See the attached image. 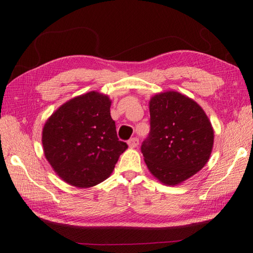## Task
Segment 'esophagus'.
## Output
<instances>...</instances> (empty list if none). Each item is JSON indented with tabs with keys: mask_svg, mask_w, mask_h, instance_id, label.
<instances>
[{
	"mask_svg": "<svg viewBox=\"0 0 253 253\" xmlns=\"http://www.w3.org/2000/svg\"><path fill=\"white\" fill-rule=\"evenodd\" d=\"M138 143H139V141H138V138H137V137H133V138L128 139V141H127L128 147H131V148L136 147V146L138 145Z\"/></svg>",
	"mask_w": 253,
	"mask_h": 253,
	"instance_id": "34e87169",
	"label": "esophagus"
}]
</instances>
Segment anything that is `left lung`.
Segmentation results:
<instances>
[{
	"label": "left lung",
	"instance_id": "8db88e82",
	"mask_svg": "<svg viewBox=\"0 0 253 253\" xmlns=\"http://www.w3.org/2000/svg\"><path fill=\"white\" fill-rule=\"evenodd\" d=\"M150 133L142 154L150 173L169 186L195 175L209 160L214 132L204 109L175 91L156 94L149 100Z\"/></svg>",
	"mask_w": 253,
	"mask_h": 253
}]
</instances>
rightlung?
I'll return each mask as SVG.
<instances>
[{"label":"right lung","instance_id":"1","mask_svg":"<svg viewBox=\"0 0 253 253\" xmlns=\"http://www.w3.org/2000/svg\"><path fill=\"white\" fill-rule=\"evenodd\" d=\"M107 95L88 92L55 110L42 131L43 151L56 174L88 188L110 176L127 145L119 141Z\"/></svg>","mask_w":253,"mask_h":253}]
</instances>
